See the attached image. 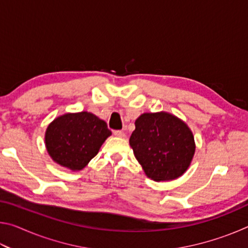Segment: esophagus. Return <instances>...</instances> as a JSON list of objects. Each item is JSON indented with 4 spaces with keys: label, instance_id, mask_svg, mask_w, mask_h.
I'll list each match as a JSON object with an SVG mask.
<instances>
[{
    "label": "esophagus",
    "instance_id": "34e87169",
    "mask_svg": "<svg viewBox=\"0 0 248 248\" xmlns=\"http://www.w3.org/2000/svg\"><path fill=\"white\" fill-rule=\"evenodd\" d=\"M114 134L116 137H119V138H124V132L121 131V130H115Z\"/></svg>",
    "mask_w": 248,
    "mask_h": 248
}]
</instances>
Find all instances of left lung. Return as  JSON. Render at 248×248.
<instances>
[{"label": "left lung", "mask_w": 248, "mask_h": 248, "mask_svg": "<svg viewBox=\"0 0 248 248\" xmlns=\"http://www.w3.org/2000/svg\"><path fill=\"white\" fill-rule=\"evenodd\" d=\"M129 142L146 176L155 182L182 176L196 149L187 124L167 112L141 115Z\"/></svg>", "instance_id": "left-lung-1"}]
</instances>
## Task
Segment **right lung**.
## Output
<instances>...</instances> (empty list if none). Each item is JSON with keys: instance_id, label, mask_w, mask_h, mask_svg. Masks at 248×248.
<instances>
[{"instance_id": "add662e5", "label": "right lung", "mask_w": 248, "mask_h": 248, "mask_svg": "<svg viewBox=\"0 0 248 248\" xmlns=\"http://www.w3.org/2000/svg\"><path fill=\"white\" fill-rule=\"evenodd\" d=\"M111 131L107 124L87 111L54 119L46 131V146L58 164L79 170L98 153Z\"/></svg>"}]
</instances>
